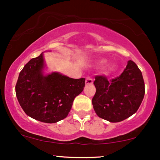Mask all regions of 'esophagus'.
<instances>
[{
    "instance_id": "1",
    "label": "esophagus",
    "mask_w": 160,
    "mask_h": 160,
    "mask_svg": "<svg viewBox=\"0 0 160 160\" xmlns=\"http://www.w3.org/2000/svg\"><path fill=\"white\" fill-rule=\"evenodd\" d=\"M93 80L92 78H91L90 76H87L86 78V85H90V84H92Z\"/></svg>"
}]
</instances>
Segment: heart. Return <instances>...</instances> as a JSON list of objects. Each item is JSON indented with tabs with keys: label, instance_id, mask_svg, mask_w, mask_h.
I'll use <instances>...</instances> for the list:
<instances>
[{
	"label": "heart",
	"instance_id": "1",
	"mask_svg": "<svg viewBox=\"0 0 160 160\" xmlns=\"http://www.w3.org/2000/svg\"><path fill=\"white\" fill-rule=\"evenodd\" d=\"M105 62V61H104V60H102V62ZM115 69H116L115 65H110L108 68V72H112V71H114Z\"/></svg>",
	"mask_w": 160,
	"mask_h": 160
}]
</instances>
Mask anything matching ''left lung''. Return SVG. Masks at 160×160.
<instances>
[{
    "label": "left lung",
    "mask_w": 160,
    "mask_h": 160,
    "mask_svg": "<svg viewBox=\"0 0 160 160\" xmlns=\"http://www.w3.org/2000/svg\"><path fill=\"white\" fill-rule=\"evenodd\" d=\"M92 98L93 108L101 118L111 122L122 121L138 111L144 98L145 89L142 74L133 61H128L120 76L108 80L97 75Z\"/></svg>",
    "instance_id": "1"
}]
</instances>
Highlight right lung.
Listing matches in <instances>:
<instances>
[{
  "instance_id": "right-lung-1",
  "label": "right lung",
  "mask_w": 160,
  "mask_h": 160,
  "mask_svg": "<svg viewBox=\"0 0 160 160\" xmlns=\"http://www.w3.org/2000/svg\"><path fill=\"white\" fill-rule=\"evenodd\" d=\"M43 65L41 53L24 66L16 82V95L28 116L54 123L68 115L75 97L83 90L85 78L73 79L58 73L44 76Z\"/></svg>"
}]
</instances>
